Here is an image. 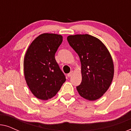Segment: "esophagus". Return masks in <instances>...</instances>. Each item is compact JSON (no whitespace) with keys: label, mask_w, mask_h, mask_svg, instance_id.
<instances>
[{"label":"esophagus","mask_w":131,"mask_h":131,"mask_svg":"<svg viewBox=\"0 0 131 131\" xmlns=\"http://www.w3.org/2000/svg\"><path fill=\"white\" fill-rule=\"evenodd\" d=\"M73 74V71H70V72L69 74H67V76L68 77H71V76H72V75Z\"/></svg>","instance_id":"34e87169"}]
</instances>
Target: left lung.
I'll list each match as a JSON object with an SVG mask.
<instances>
[{
  "label": "left lung",
  "mask_w": 131,
  "mask_h": 131,
  "mask_svg": "<svg viewBox=\"0 0 131 131\" xmlns=\"http://www.w3.org/2000/svg\"><path fill=\"white\" fill-rule=\"evenodd\" d=\"M67 41L81 62L82 79L77 91L89 101L99 99L108 90L114 76V64L103 42L89 35H70Z\"/></svg>",
  "instance_id": "left-lung-1"
}]
</instances>
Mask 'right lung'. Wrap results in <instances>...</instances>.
<instances>
[{"instance_id": "1", "label": "right lung", "mask_w": 131, "mask_h": 131, "mask_svg": "<svg viewBox=\"0 0 131 131\" xmlns=\"http://www.w3.org/2000/svg\"><path fill=\"white\" fill-rule=\"evenodd\" d=\"M62 42L61 35L42 34L32 42L25 55V79L32 94L40 100L54 96L66 80L55 58Z\"/></svg>"}]
</instances>
